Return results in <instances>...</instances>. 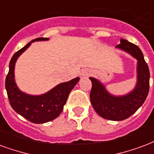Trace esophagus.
<instances>
[{"mask_svg": "<svg viewBox=\"0 0 154 154\" xmlns=\"http://www.w3.org/2000/svg\"><path fill=\"white\" fill-rule=\"evenodd\" d=\"M90 74V71H86V70H85V71H82V77H86V76H89V75Z\"/></svg>", "mask_w": 154, "mask_h": 154, "instance_id": "esophagus-1", "label": "esophagus"}]
</instances>
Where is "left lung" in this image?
<instances>
[{"mask_svg":"<svg viewBox=\"0 0 154 154\" xmlns=\"http://www.w3.org/2000/svg\"><path fill=\"white\" fill-rule=\"evenodd\" d=\"M116 48L125 51L137 60V81L133 90L125 95L116 96L106 90L103 83L94 77L92 82L90 102L97 113L106 119L120 121L133 115L145 103L149 90V70L141 50L126 39H120Z\"/></svg>","mask_w":154,"mask_h":154,"instance_id":"8db88e82","label":"left lung"}]
</instances>
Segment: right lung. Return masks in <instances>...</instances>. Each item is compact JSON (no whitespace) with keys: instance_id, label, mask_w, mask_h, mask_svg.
I'll return each mask as SVG.
<instances>
[{"instance_id":"right-lung-1","label":"right lung","mask_w":154,"mask_h":154,"mask_svg":"<svg viewBox=\"0 0 154 154\" xmlns=\"http://www.w3.org/2000/svg\"><path fill=\"white\" fill-rule=\"evenodd\" d=\"M48 38H37L20 49L13 56L9 62V69L6 79L5 89L12 108L17 114L34 124H44L57 118L64 109V104L79 77L56 86L40 95H31L22 92L17 87L14 79V68L17 58L35 41H47Z\"/></svg>"}]
</instances>
